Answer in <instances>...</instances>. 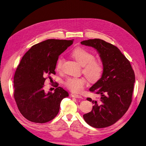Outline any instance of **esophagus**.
I'll return each mask as SVG.
<instances>
[{"mask_svg": "<svg viewBox=\"0 0 146 146\" xmlns=\"http://www.w3.org/2000/svg\"><path fill=\"white\" fill-rule=\"evenodd\" d=\"M72 97L75 98H78V99H82V96L79 95H76V94H72Z\"/></svg>", "mask_w": 146, "mask_h": 146, "instance_id": "1", "label": "esophagus"}]
</instances>
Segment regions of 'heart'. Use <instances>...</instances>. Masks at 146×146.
<instances>
[{
	"label": "heart",
	"mask_w": 146,
	"mask_h": 146,
	"mask_svg": "<svg viewBox=\"0 0 146 146\" xmlns=\"http://www.w3.org/2000/svg\"><path fill=\"white\" fill-rule=\"evenodd\" d=\"M72 57L83 67L82 72L91 83H95L101 79L103 73V66L99 60L95 59L91 52L81 47L74 49L72 52ZM64 58L60 56L57 60L56 68L61 70ZM86 80L82 78H68L64 82L65 86L74 93H80L85 88Z\"/></svg>",
	"instance_id": "heart-1"
}]
</instances>
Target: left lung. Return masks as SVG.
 Here are the masks:
<instances>
[{
  "instance_id": "8db88e82",
  "label": "left lung",
  "mask_w": 146,
  "mask_h": 146,
  "mask_svg": "<svg viewBox=\"0 0 146 146\" xmlns=\"http://www.w3.org/2000/svg\"><path fill=\"white\" fill-rule=\"evenodd\" d=\"M81 44L96 49L104 66L101 78L89 89L99 98L96 100L87 98L94 105L90 112L83 115V118L96 128L109 127L124 115L131 103L134 72L129 61L116 46L98 38Z\"/></svg>"
}]
</instances>
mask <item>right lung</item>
<instances>
[{
  "instance_id": "right-lung-1",
  "label": "right lung",
  "mask_w": 146,
  "mask_h": 146,
  "mask_svg": "<svg viewBox=\"0 0 146 146\" xmlns=\"http://www.w3.org/2000/svg\"><path fill=\"white\" fill-rule=\"evenodd\" d=\"M73 42L72 40L48 39L34 45L22 58L15 71L14 98L18 110L28 120L45 123L54 118L61 101L68 96L56 83L54 92H45L44 84L56 74L59 56Z\"/></svg>"
}]
</instances>
